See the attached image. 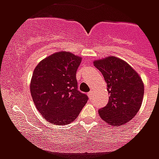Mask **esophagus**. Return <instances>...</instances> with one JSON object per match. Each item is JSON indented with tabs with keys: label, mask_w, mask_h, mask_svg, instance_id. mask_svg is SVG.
Wrapping results in <instances>:
<instances>
[{
	"label": "esophagus",
	"mask_w": 159,
	"mask_h": 159,
	"mask_svg": "<svg viewBox=\"0 0 159 159\" xmlns=\"http://www.w3.org/2000/svg\"><path fill=\"white\" fill-rule=\"evenodd\" d=\"M87 96H88V97H89L90 99H91V98H92V97H93V92H92V91H91V92H88V93H87Z\"/></svg>",
	"instance_id": "34e87169"
}]
</instances>
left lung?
Returning <instances> with one entry per match:
<instances>
[{"label": "left lung", "instance_id": "left-lung-1", "mask_svg": "<svg viewBox=\"0 0 159 159\" xmlns=\"http://www.w3.org/2000/svg\"><path fill=\"white\" fill-rule=\"evenodd\" d=\"M93 63L103 75L110 94L107 105L98 111L99 116L112 126L128 123L143 102L144 87L141 77L129 64L114 56Z\"/></svg>", "mask_w": 159, "mask_h": 159}]
</instances>
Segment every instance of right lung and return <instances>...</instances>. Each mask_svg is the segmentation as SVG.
I'll return each instance as SVG.
<instances>
[{"instance_id": "obj_1", "label": "right lung", "mask_w": 159, "mask_h": 159, "mask_svg": "<svg viewBox=\"0 0 159 159\" xmlns=\"http://www.w3.org/2000/svg\"><path fill=\"white\" fill-rule=\"evenodd\" d=\"M82 57L66 51L45 57L34 70L30 92L46 120L64 125L75 120L88 97L77 90L76 72Z\"/></svg>"}]
</instances>
